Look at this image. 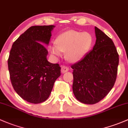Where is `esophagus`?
<instances>
[{"label": "esophagus", "instance_id": "obj_1", "mask_svg": "<svg viewBox=\"0 0 128 128\" xmlns=\"http://www.w3.org/2000/svg\"><path fill=\"white\" fill-rule=\"evenodd\" d=\"M68 68L66 66H61V72L62 73H65V72H68Z\"/></svg>", "mask_w": 128, "mask_h": 128}]
</instances>
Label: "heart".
I'll use <instances>...</instances> for the list:
<instances>
[{
  "label": "heart",
  "instance_id": "heart-1",
  "mask_svg": "<svg viewBox=\"0 0 128 128\" xmlns=\"http://www.w3.org/2000/svg\"><path fill=\"white\" fill-rule=\"evenodd\" d=\"M91 44V37L88 33L68 30L58 37L56 45H51L50 50L56 56H60L61 52H66L68 60L76 62L84 56Z\"/></svg>",
  "mask_w": 128,
  "mask_h": 128
}]
</instances>
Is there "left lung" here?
<instances>
[{"instance_id":"1","label":"left lung","mask_w":128,"mask_h":128,"mask_svg":"<svg viewBox=\"0 0 128 128\" xmlns=\"http://www.w3.org/2000/svg\"><path fill=\"white\" fill-rule=\"evenodd\" d=\"M96 44L82 60L71 66L73 92L82 103L94 104L104 99L114 86L119 55L112 39L95 27Z\"/></svg>"}]
</instances>
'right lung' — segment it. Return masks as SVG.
Returning <instances> with one entry per match:
<instances>
[{
    "mask_svg": "<svg viewBox=\"0 0 128 128\" xmlns=\"http://www.w3.org/2000/svg\"><path fill=\"white\" fill-rule=\"evenodd\" d=\"M54 26H34L12 45L8 67L12 86L21 98L30 103L45 101L60 75V67L47 60L48 45Z\"/></svg>",
    "mask_w": 128,
    "mask_h": 128,
    "instance_id": "add662e5",
    "label": "right lung"
}]
</instances>
